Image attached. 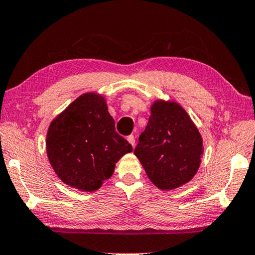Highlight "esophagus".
I'll return each instance as SVG.
<instances>
[{
  "mask_svg": "<svg viewBox=\"0 0 255 255\" xmlns=\"http://www.w3.org/2000/svg\"><path fill=\"white\" fill-rule=\"evenodd\" d=\"M127 140L131 144L132 147L135 146V137H134V135H129L128 137H127Z\"/></svg>",
  "mask_w": 255,
  "mask_h": 255,
  "instance_id": "obj_1",
  "label": "esophagus"
}]
</instances>
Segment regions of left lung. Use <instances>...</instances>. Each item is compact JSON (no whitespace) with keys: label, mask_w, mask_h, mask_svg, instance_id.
Wrapping results in <instances>:
<instances>
[{"label":"left lung","mask_w":255,"mask_h":255,"mask_svg":"<svg viewBox=\"0 0 255 255\" xmlns=\"http://www.w3.org/2000/svg\"><path fill=\"white\" fill-rule=\"evenodd\" d=\"M134 153L152 183L161 190L175 189L188 183L198 170L203 139L180 105L158 101L152 105Z\"/></svg>","instance_id":"obj_1"}]
</instances>
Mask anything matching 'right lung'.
Masks as SVG:
<instances>
[{"label": "right lung", "instance_id": "obj_1", "mask_svg": "<svg viewBox=\"0 0 255 255\" xmlns=\"http://www.w3.org/2000/svg\"><path fill=\"white\" fill-rule=\"evenodd\" d=\"M131 145L116 131L104 98L85 94L52 121L47 134L49 161L64 183L95 191L111 177Z\"/></svg>", "mask_w": 255, "mask_h": 255}]
</instances>
